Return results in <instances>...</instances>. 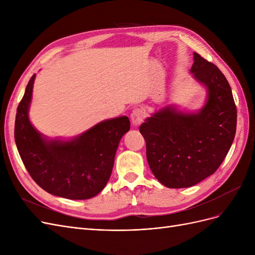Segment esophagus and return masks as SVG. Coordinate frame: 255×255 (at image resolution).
<instances>
[{"mask_svg": "<svg viewBox=\"0 0 255 255\" xmlns=\"http://www.w3.org/2000/svg\"><path fill=\"white\" fill-rule=\"evenodd\" d=\"M145 117V113L141 109H135L130 115V120L134 126H139L140 123L143 122V119Z\"/></svg>", "mask_w": 255, "mask_h": 255, "instance_id": "obj_1", "label": "esophagus"}]
</instances>
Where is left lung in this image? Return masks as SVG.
Segmentation results:
<instances>
[{"instance_id":"obj_1","label":"left lung","mask_w":255,"mask_h":255,"mask_svg":"<svg viewBox=\"0 0 255 255\" xmlns=\"http://www.w3.org/2000/svg\"><path fill=\"white\" fill-rule=\"evenodd\" d=\"M194 59L191 72L208 91L205 106L197 114L166 107L139 128L151 171L169 188L190 187L215 173L236 132V105L226 76L196 52Z\"/></svg>"}]
</instances>
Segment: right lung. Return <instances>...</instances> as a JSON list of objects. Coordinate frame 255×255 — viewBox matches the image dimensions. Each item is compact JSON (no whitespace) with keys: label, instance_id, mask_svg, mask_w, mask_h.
<instances>
[{"label":"right lung","instance_id":"right-lung-1","mask_svg":"<svg viewBox=\"0 0 255 255\" xmlns=\"http://www.w3.org/2000/svg\"><path fill=\"white\" fill-rule=\"evenodd\" d=\"M34 80L35 74L18 105L14 122V140L26 170L54 196L71 200L97 196L110 180L119 141L130 128L128 118L103 121L70 141H47L27 116Z\"/></svg>","mask_w":255,"mask_h":255}]
</instances>
